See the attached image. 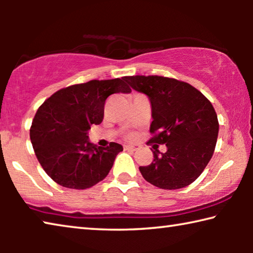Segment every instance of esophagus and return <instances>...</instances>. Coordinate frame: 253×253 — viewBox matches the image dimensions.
Here are the masks:
<instances>
[{
    "label": "esophagus",
    "mask_w": 253,
    "mask_h": 253,
    "mask_svg": "<svg viewBox=\"0 0 253 253\" xmlns=\"http://www.w3.org/2000/svg\"><path fill=\"white\" fill-rule=\"evenodd\" d=\"M124 149H125V151L135 152L136 149H137V147L136 146H132V145H125V146H124Z\"/></svg>",
    "instance_id": "1"
}]
</instances>
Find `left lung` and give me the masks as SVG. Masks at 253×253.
I'll use <instances>...</instances> for the list:
<instances>
[{
  "label": "left lung",
  "mask_w": 253,
  "mask_h": 253,
  "mask_svg": "<svg viewBox=\"0 0 253 253\" xmlns=\"http://www.w3.org/2000/svg\"><path fill=\"white\" fill-rule=\"evenodd\" d=\"M126 83L151 101L149 140L165 144L168 152L155 148L154 160L139 170L148 183L164 190L185 187L198 178L215 148L219 122L207 98L188 84L160 76L125 77Z\"/></svg>",
  "instance_id": "1"
}]
</instances>
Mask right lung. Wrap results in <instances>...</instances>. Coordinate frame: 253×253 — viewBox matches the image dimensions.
<instances>
[{
	"mask_svg": "<svg viewBox=\"0 0 253 253\" xmlns=\"http://www.w3.org/2000/svg\"><path fill=\"white\" fill-rule=\"evenodd\" d=\"M130 91L125 77L91 80L63 88L40 106L30 138L42 169L55 183L84 190L108 175L123 146L117 143L98 146L89 140L88 131L104 119L107 98Z\"/></svg>",
	"mask_w": 253,
	"mask_h": 253,
	"instance_id": "1",
	"label": "right lung"
}]
</instances>
